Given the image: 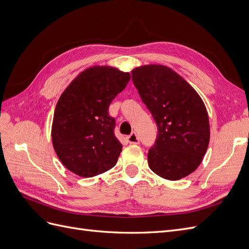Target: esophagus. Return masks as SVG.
I'll return each instance as SVG.
<instances>
[{"label": "esophagus", "mask_w": 249, "mask_h": 249, "mask_svg": "<svg viewBox=\"0 0 249 249\" xmlns=\"http://www.w3.org/2000/svg\"><path fill=\"white\" fill-rule=\"evenodd\" d=\"M126 140L131 144H138L139 143V138H138V135L136 134V132H133L131 135L126 137Z\"/></svg>", "instance_id": "1"}]
</instances>
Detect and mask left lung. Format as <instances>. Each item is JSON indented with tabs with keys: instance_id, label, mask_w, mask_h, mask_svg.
Returning <instances> with one entry per match:
<instances>
[{
	"instance_id": "obj_1",
	"label": "left lung",
	"mask_w": 249,
	"mask_h": 249,
	"mask_svg": "<svg viewBox=\"0 0 249 249\" xmlns=\"http://www.w3.org/2000/svg\"><path fill=\"white\" fill-rule=\"evenodd\" d=\"M142 102L155 119L158 135L147 154L156 175L178 180L196 169L210 140L205 104L188 83L164 65L150 64L132 71Z\"/></svg>"
}]
</instances>
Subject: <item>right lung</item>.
I'll return each mask as SVG.
<instances>
[{
  "mask_svg": "<svg viewBox=\"0 0 249 249\" xmlns=\"http://www.w3.org/2000/svg\"><path fill=\"white\" fill-rule=\"evenodd\" d=\"M131 79L114 67L82 71L60 96L54 112L52 140L64 166L91 178L115 166L123 144L114 135L109 106Z\"/></svg>",
  "mask_w": 249,
  "mask_h": 249,
  "instance_id": "1",
  "label": "right lung"
}]
</instances>
